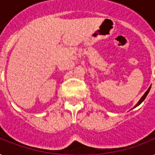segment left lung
<instances>
[{
    "label": "left lung",
    "instance_id": "left-lung-1",
    "mask_svg": "<svg viewBox=\"0 0 155 155\" xmlns=\"http://www.w3.org/2000/svg\"><path fill=\"white\" fill-rule=\"evenodd\" d=\"M150 89V87H149V89L147 90V92H146V93H145V94L143 95V96H142V98H141V99H140V101H138V103H137V104H136V105H135V107H137V105H139L140 104L142 103V102L143 101H144L145 99H146V97H147V95H148V93H149ZM135 107H134V108H135Z\"/></svg>",
    "mask_w": 155,
    "mask_h": 155
}]
</instances>
